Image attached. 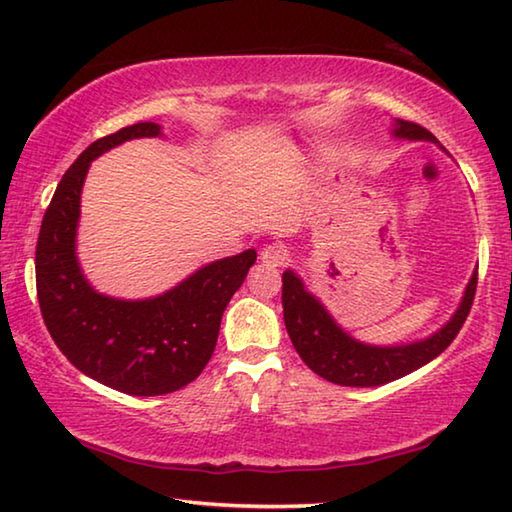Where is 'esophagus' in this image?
<instances>
[{
	"label": "esophagus",
	"instance_id": "1",
	"mask_svg": "<svg viewBox=\"0 0 512 512\" xmlns=\"http://www.w3.org/2000/svg\"><path fill=\"white\" fill-rule=\"evenodd\" d=\"M289 259H291V253L284 244H271L262 250V262L266 266H284L289 264Z\"/></svg>",
	"mask_w": 512,
	"mask_h": 512
}]
</instances>
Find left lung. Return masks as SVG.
Instances as JSON below:
<instances>
[{"label": "left lung", "mask_w": 512, "mask_h": 512, "mask_svg": "<svg viewBox=\"0 0 512 512\" xmlns=\"http://www.w3.org/2000/svg\"><path fill=\"white\" fill-rule=\"evenodd\" d=\"M395 135L409 137V140L438 142L433 133L415 121H397ZM476 280H479V273L472 275L454 318L431 339L400 345V348H372V345H363L345 334L329 318L325 307L305 291L296 273L287 271L282 275L284 325H287L291 343L300 359L323 379L341 386L388 384V381L422 368L424 363L436 359L440 352L449 348V343L456 339V334L461 332L463 323L470 316Z\"/></svg>", "instance_id": "left-lung-1"}]
</instances>
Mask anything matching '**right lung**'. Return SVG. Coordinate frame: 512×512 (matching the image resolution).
Here are the masks:
<instances>
[{
    "label": "right lung",
    "instance_id": "1",
    "mask_svg": "<svg viewBox=\"0 0 512 512\" xmlns=\"http://www.w3.org/2000/svg\"><path fill=\"white\" fill-rule=\"evenodd\" d=\"M155 135L158 124L140 121L92 142L58 183L36 246L38 302L58 350L83 375L142 397L173 393L201 375L223 311L257 259L253 248L219 259L153 300H115L85 282L74 237L90 162L133 137Z\"/></svg>",
    "mask_w": 512,
    "mask_h": 512
}]
</instances>
